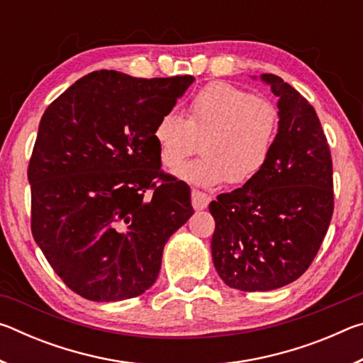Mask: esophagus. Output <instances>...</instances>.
Instances as JSON below:
<instances>
[{
	"label": "esophagus",
	"mask_w": 363,
	"mask_h": 363,
	"mask_svg": "<svg viewBox=\"0 0 363 363\" xmlns=\"http://www.w3.org/2000/svg\"><path fill=\"white\" fill-rule=\"evenodd\" d=\"M208 203H210V196L200 190H192V206L195 210H205Z\"/></svg>",
	"instance_id": "esophagus-1"
}]
</instances>
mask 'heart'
Masks as SVG:
<instances>
[{"label":"heart","mask_w":363,"mask_h":363,"mask_svg":"<svg viewBox=\"0 0 363 363\" xmlns=\"http://www.w3.org/2000/svg\"><path fill=\"white\" fill-rule=\"evenodd\" d=\"M279 131V113L272 104L227 83H211L190 101L187 120L163 113L152 139L160 163L179 169L201 143L203 157L179 171L182 179L199 186H245L269 163Z\"/></svg>","instance_id":"1"}]
</instances>
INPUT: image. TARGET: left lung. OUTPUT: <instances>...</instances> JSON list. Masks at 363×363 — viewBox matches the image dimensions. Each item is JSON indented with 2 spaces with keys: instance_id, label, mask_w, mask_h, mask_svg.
<instances>
[{
  "instance_id": "8db88e82",
  "label": "left lung",
  "mask_w": 363,
  "mask_h": 363,
  "mask_svg": "<svg viewBox=\"0 0 363 363\" xmlns=\"http://www.w3.org/2000/svg\"><path fill=\"white\" fill-rule=\"evenodd\" d=\"M261 78L279 97L272 155L256 179L210 203L214 267L240 291H269L299 279L335 208L333 162L314 107L280 77Z\"/></svg>"
}]
</instances>
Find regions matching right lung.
Masks as SVG:
<instances>
[{
    "label": "right lung",
    "mask_w": 363,
    "mask_h": 363,
    "mask_svg": "<svg viewBox=\"0 0 363 363\" xmlns=\"http://www.w3.org/2000/svg\"><path fill=\"white\" fill-rule=\"evenodd\" d=\"M194 77L79 78L43 113L28 163L32 233L64 284L97 303L155 284L164 243L194 214L152 131Z\"/></svg>",
    "instance_id": "right-lung-1"
}]
</instances>
